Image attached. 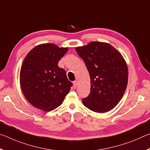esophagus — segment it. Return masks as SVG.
<instances>
[{
    "instance_id": "obj_1",
    "label": "esophagus",
    "mask_w": 150,
    "mask_h": 150,
    "mask_svg": "<svg viewBox=\"0 0 150 150\" xmlns=\"http://www.w3.org/2000/svg\"><path fill=\"white\" fill-rule=\"evenodd\" d=\"M73 87H74L75 88H77V81H73Z\"/></svg>"
}]
</instances>
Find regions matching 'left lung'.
I'll use <instances>...</instances> for the list:
<instances>
[{"label": "left lung", "mask_w": 150, "mask_h": 150, "mask_svg": "<svg viewBox=\"0 0 150 150\" xmlns=\"http://www.w3.org/2000/svg\"><path fill=\"white\" fill-rule=\"evenodd\" d=\"M75 50L85 62L91 78L90 95L83 98V104L96 112L111 110L120 102L128 85L125 59L106 42H91Z\"/></svg>", "instance_id": "left-lung-1"}]
</instances>
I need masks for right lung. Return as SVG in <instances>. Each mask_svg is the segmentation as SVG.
<instances>
[{
    "label": "right lung",
    "mask_w": 150,
    "mask_h": 150,
    "mask_svg": "<svg viewBox=\"0 0 150 150\" xmlns=\"http://www.w3.org/2000/svg\"><path fill=\"white\" fill-rule=\"evenodd\" d=\"M67 47L54 44L38 45L25 57L20 73V88L26 99L34 107L45 112L62 105L72 83L58 62Z\"/></svg>",
    "instance_id": "add662e5"
}]
</instances>
